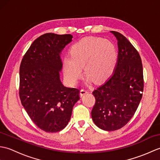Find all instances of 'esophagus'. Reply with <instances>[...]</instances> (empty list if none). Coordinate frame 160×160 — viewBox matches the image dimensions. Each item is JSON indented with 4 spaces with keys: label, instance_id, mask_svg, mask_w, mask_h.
<instances>
[{
    "label": "esophagus",
    "instance_id": "obj_1",
    "mask_svg": "<svg viewBox=\"0 0 160 160\" xmlns=\"http://www.w3.org/2000/svg\"><path fill=\"white\" fill-rule=\"evenodd\" d=\"M89 92V90H88L87 88H84V87H83L82 89H81V91H80V95L81 96H84V94H86L87 93H88Z\"/></svg>",
    "mask_w": 160,
    "mask_h": 160
}]
</instances>
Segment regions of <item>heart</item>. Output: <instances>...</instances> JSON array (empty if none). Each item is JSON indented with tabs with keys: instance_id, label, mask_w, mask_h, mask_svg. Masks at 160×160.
<instances>
[{
	"instance_id": "obj_1",
	"label": "heart",
	"mask_w": 160,
	"mask_h": 160,
	"mask_svg": "<svg viewBox=\"0 0 160 160\" xmlns=\"http://www.w3.org/2000/svg\"><path fill=\"white\" fill-rule=\"evenodd\" d=\"M71 57L64 60V71L71 82H76L82 76V67L89 80L99 82L107 80L117 65L118 53L113 42L101 37H86L75 43Z\"/></svg>"
}]
</instances>
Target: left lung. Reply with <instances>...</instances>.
<instances>
[{"label": "left lung", "instance_id": "8db88e82", "mask_svg": "<svg viewBox=\"0 0 160 160\" xmlns=\"http://www.w3.org/2000/svg\"><path fill=\"white\" fill-rule=\"evenodd\" d=\"M118 41V59L112 76L93 91L96 103L91 117L97 127L115 131L127 124L139 106L144 90L143 67L137 49L120 33L112 31Z\"/></svg>", "mask_w": 160, "mask_h": 160}]
</instances>
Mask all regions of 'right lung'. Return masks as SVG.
<instances>
[{"label": "right lung", "instance_id": "add662e5", "mask_svg": "<svg viewBox=\"0 0 160 160\" xmlns=\"http://www.w3.org/2000/svg\"><path fill=\"white\" fill-rule=\"evenodd\" d=\"M72 38L45 33L32 42L20 63V101L33 123L45 132L62 130L80 99V89L64 87L60 80V53Z\"/></svg>", "mask_w": 160, "mask_h": 160}]
</instances>
